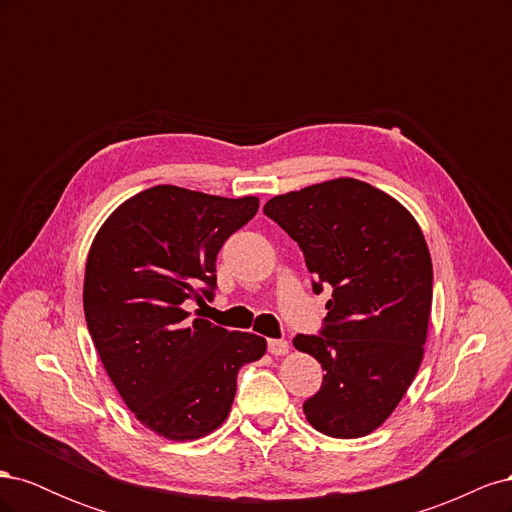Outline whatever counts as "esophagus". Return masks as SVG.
<instances>
[{
  "label": "esophagus",
  "instance_id": "1",
  "mask_svg": "<svg viewBox=\"0 0 512 512\" xmlns=\"http://www.w3.org/2000/svg\"><path fill=\"white\" fill-rule=\"evenodd\" d=\"M267 348H269V352L275 354V356H284V354H288V350H290L286 339H269Z\"/></svg>",
  "mask_w": 512,
  "mask_h": 512
}]
</instances>
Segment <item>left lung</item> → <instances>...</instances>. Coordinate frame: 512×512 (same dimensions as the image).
<instances>
[{
	"instance_id": "8db88e82",
	"label": "left lung",
	"mask_w": 512,
	"mask_h": 512,
	"mask_svg": "<svg viewBox=\"0 0 512 512\" xmlns=\"http://www.w3.org/2000/svg\"><path fill=\"white\" fill-rule=\"evenodd\" d=\"M265 215L299 243L314 292L333 288L320 333L292 342L327 371L305 418L331 438L367 436L423 361L433 288L423 232L393 196L350 177L275 196Z\"/></svg>"
}]
</instances>
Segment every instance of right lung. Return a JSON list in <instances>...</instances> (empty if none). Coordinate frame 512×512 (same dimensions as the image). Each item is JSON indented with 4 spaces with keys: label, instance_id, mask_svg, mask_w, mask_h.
Listing matches in <instances>:
<instances>
[{
    "label": "right lung",
    "instance_id": "1",
    "mask_svg": "<svg viewBox=\"0 0 512 512\" xmlns=\"http://www.w3.org/2000/svg\"><path fill=\"white\" fill-rule=\"evenodd\" d=\"M256 211V196L156 185L119 205L91 243L89 335L121 399L158 436L185 442L218 429L239 369L267 350L265 337L188 320L183 307L213 299L215 258Z\"/></svg>",
    "mask_w": 512,
    "mask_h": 512
}]
</instances>
